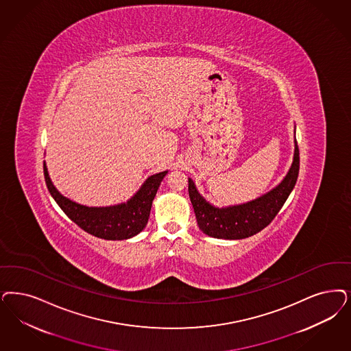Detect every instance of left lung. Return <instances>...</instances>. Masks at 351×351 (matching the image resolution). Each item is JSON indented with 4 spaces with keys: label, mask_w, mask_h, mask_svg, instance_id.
I'll return each instance as SVG.
<instances>
[{
    "label": "left lung",
    "mask_w": 351,
    "mask_h": 351,
    "mask_svg": "<svg viewBox=\"0 0 351 351\" xmlns=\"http://www.w3.org/2000/svg\"><path fill=\"white\" fill-rule=\"evenodd\" d=\"M295 134V127H294ZM300 171V150L294 136L293 162L284 179L267 193L239 205L218 207L206 201L193 180L188 179L189 198L199 230L214 239L241 240L261 232L278 215L291 193Z\"/></svg>",
    "instance_id": "1"
}]
</instances>
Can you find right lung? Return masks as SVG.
Wrapping results in <instances>:
<instances>
[{"label":"right lung","instance_id":"right-lung-1","mask_svg":"<svg viewBox=\"0 0 351 351\" xmlns=\"http://www.w3.org/2000/svg\"><path fill=\"white\" fill-rule=\"evenodd\" d=\"M169 171L154 173L140 189L123 204L112 206H85L64 197L54 186L44 162V176L49 192L63 213L85 232L104 240H128L144 230L149 220L153 199Z\"/></svg>","mask_w":351,"mask_h":351}]
</instances>
